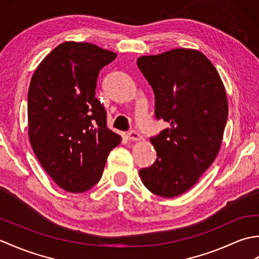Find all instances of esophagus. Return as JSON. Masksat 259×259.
<instances>
[{
  "label": "esophagus",
  "mask_w": 259,
  "mask_h": 259,
  "mask_svg": "<svg viewBox=\"0 0 259 259\" xmlns=\"http://www.w3.org/2000/svg\"><path fill=\"white\" fill-rule=\"evenodd\" d=\"M128 138L131 141H139V140H141V136H140V134L138 133V131L133 130V131H130V133L128 134Z\"/></svg>",
  "instance_id": "1"
}]
</instances>
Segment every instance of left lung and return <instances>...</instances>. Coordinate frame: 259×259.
Masks as SVG:
<instances>
[{
    "instance_id": "left-lung-1",
    "label": "left lung",
    "mask_w": 259,
    "mask_h": 259,
    "mask_svg": "<svg viewBox=\"0 0 259 259\" xmlns=\"http://www.w3.org/2000/svg\"><path fill=\"white\" fill-rule=\"evenodd\" d=\"M137 64L155 92V114L169 128L150 139L157 160L139 171L152 194L172 198L189 190L221 149L228 117L221 75L201 52L174 49Z\"/></svg>"
}]
</instances>
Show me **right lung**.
<instances>
[{
	"instance_id": "1",
	"label": "right lung",
	"mask_w": 259,
	"mask_h": 259,
	"mask_svg": "<svg viewBox=\"0 0 259 259\" xmlns=\"http://www.w3.org/2000/svg\"><path fill=\"white\" fill-rule=\"evenodd\" d=\"M117 54L67 41L37 65L27 93L29 139L38 162L60 188L83 192L100 180L121 137L107 128L96 98L100 70Z\"/></svg>"
}]
</instances>
